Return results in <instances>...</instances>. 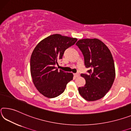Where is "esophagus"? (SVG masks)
I'll return each mask as SVG.
<instances>
[{
    "instance_id": "esophagus-1",
    "label": "esophagus",
    "mask_w": 131,
    "mask_h": 131,
    "mask_svg": "<svg viewBox=\"0 0 131 131\" xmlns=\"http://www.w3.org/2000/svg\"><path fill=\"white\" fill-rule=\"evenodd\" d=\"M74 76H75V77H80V73H78V72H77V73L74 74Z\"/></svg>"
}]
</instances>
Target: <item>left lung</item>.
<instances>
[{
    "label": "left lung",
    "instance_id": "left-lung-1",
    "mask_svg": "<svg viewBox=\"0 0 131 131\" xmlns=\"http://www.w3.org/2000/svg\"><path fill=\"white\" fill-rule=\"evenodd\" d=\"M76 45L84 57L87 73L81 74L86 81L79 93L88 101H95L106 95L114 82L115 72L114 60L110 50L97 39H83Z\"/></svg>",
    "mask_w": 131,
    "mask_h": 131
}]
</instances>
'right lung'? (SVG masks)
I'll return each mask as SVG.
<instances>
[{"instance_id":"right-lung-1","label":"right lung","mask_w":131,"mask_h":131,"mask_svg":"<svg viewBox=\"0 0 131 131\" xmlns=\"http://www.w3.org/2000/svg\"><path fill=\"white\" fill-rule=\"evenodd\" d=\"M77 41V38L54 34L43 39L34 49L30 60L31 74L34 85L43 96L57 97L72 80L73 74L58 70L55 66L66 49Z\"/></svg>"}]
</instances>
